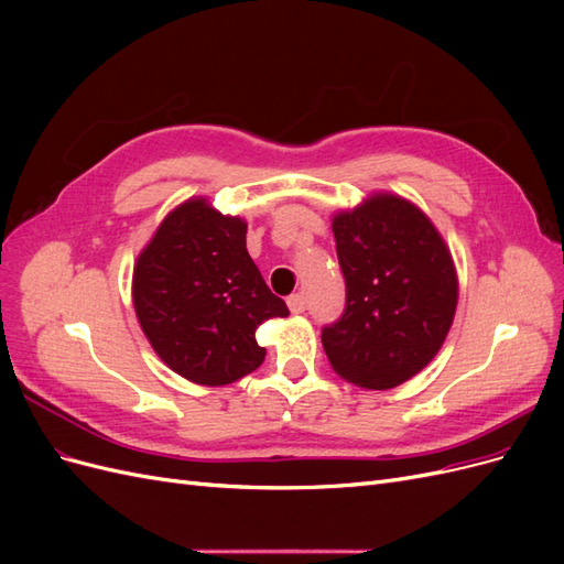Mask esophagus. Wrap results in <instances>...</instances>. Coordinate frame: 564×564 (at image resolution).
Listing matches in <instances>:
<instances>
[{
	"label": "esophagus",
	"mask_w": 564,
	"mask_h": 564,
	"mask_svg": "<svg viewBox=\"0 0 564 564\" xmlns=\"http://www.w3.org/2000/svg\"><path fill=\"white\" fill-rule=\"evenodd\" d=\"M286 305H289V311H292L294 315H299V313L305 311V296L303 294H292V296L286 299Z\"/></svg>",
	"instance_id": "1"
}]
</instances>
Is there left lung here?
<instances>
[{
    "instance_id": "8db88e82",
    "label": "left lung",
    "mask_w": 564,
    "mask_h": 564,
    "mask_svg": "<svg viewBox=\"0 0 564 564\" xmlns=\"http://www.w3.org/2000/svg\"><path fill=\"white\" fill-rule=\"evenodd\" d=\"M346 308L322 329L338 377L388 390L412 379L442 348L458 284L447 245L421 209L373 195L334 218Z\"/></svg>"
}]
</instances>
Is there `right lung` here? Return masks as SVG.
I'll return each mask as SVG.
<instances>
[{
	"label": "right lung",
	"mask_w": 564,
	"mask_h": 564,
	"mask_svg": "<svg viewBox=\"0 0 564 564\" xmlns=\"http://www.w3.org/2000/svg\"><path fill=\"white\" fill-rule=\"evenodd\" d=\"M133 305L150 346L183 379L226 386L263 362L256 329L286 317L247 251V224L204 199L169 214L133 268Z\"/></svg>",
	"instance_id": "1"
}]
</instances>
